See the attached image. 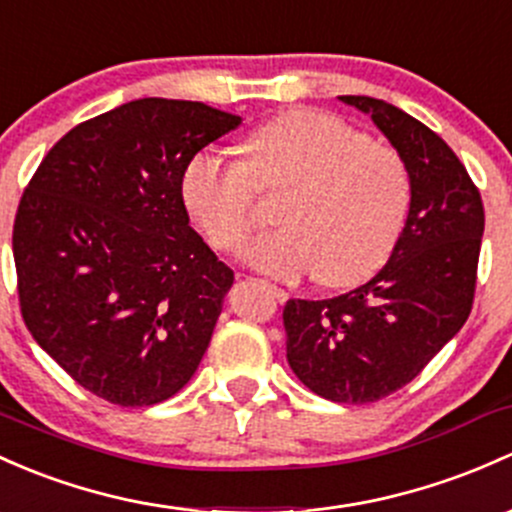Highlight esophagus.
<instances>
[{
    "label": "esophagus",
    "mask_w": 512,
    "mask_h": 512,
    "mask_svg": "<svg viewBox=\"0 0 512 512\" xmlns=\"http://www.w3.org/2000/svg\"><path fill=\"white\" fill-rule=\"evenodd\" d=\"M249 280V283H256V285H263V288H268V290H273V293H276V298L278 300H285V290H280V288H276V285H271V283H266V280H256V278H246Z\"/></svg>",
    "instance_id": "1"
}]
</instances>
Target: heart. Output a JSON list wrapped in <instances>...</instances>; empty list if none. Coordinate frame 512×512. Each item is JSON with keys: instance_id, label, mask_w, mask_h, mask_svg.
Here are the masks:
<instances>
[{"instance_id": "heart-1", "label": "heart", "mask_w": 512, "mask_h": 512, "mask_svg": "<svg viewBox=\"0 0 512 512\" xmlns=\"http://www.w3.org/2000/svg\"><path fill=\"white\" fill-rule=\"evenodd\" d=\"M283 188V227L256 236L241 256L273 278L317 273L332 288L364 283L386 266L412 205L403 156L320 109H290L258 126L246 163L205 148L180 175L185 210L219 251L244 244L256 190Z\"/></svg>"}]
</instances>
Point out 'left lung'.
Returning a JSON list of instances; mask_svg holds the SVG:
<instances>
[{
    "label": "left lung",
    "mask_w": 512,
    "mask_h": 512,
    "mask_svg": "<svg viewBox=\"0 0 512 512\" xmlns=\"http://www.w3.org/2000/svg\"><path fill=\"white\" fill-rule=\"evenodd\" d=\"M339 100L368 114L408 163V224L366 285L329 300L285 302V351L312 393L366 405L408 386L464 327L476 290L483 205L456 153L432 129L383 100Z\"/></svg>",
    "instance_id": "left-lung-1"
}]
</instances>
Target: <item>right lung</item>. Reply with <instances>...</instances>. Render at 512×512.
I'll list each match as a JSON object with an SVG mask.
<instances>
[{
    "label": "right lung",
    "mask_w": 512,
    "mask_h": 512,
    "mask_svg": "<svg viewBox=\"0 0 512 512\" xmlns=\"http://www.w3.org/2000/svg\"><path fill=\"white\" fill-rule=\"evenodd\" d=\"M239 124L202 102L119 104L70 129L21 197V315L97 398L163 403L200 366L234 271L190 227L180 175Z\"/></svg>",
    "instance_id": "right-lung-1"
}]
</instances>
